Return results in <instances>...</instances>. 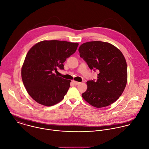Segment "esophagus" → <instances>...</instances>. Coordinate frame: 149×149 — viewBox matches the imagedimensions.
<instances>
[{"label":"esophagus","instance_id":"esophagus-1","mask_svg":"<svg viewBox=\"0 0 149 149\" xmlns=\"http://www.w3.org/2000/svg\"><path fill=\"white\" fill-rule=\"evenodd\" d=\"M72 82L75 84V85H79V84H80V82H77V81H72Z\"/></svg>","mask_w":149,"mask_h":149}]
</instances>
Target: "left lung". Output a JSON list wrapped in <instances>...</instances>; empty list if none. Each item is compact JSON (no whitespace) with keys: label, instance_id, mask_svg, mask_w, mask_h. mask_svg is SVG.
I'll list each match as a JSON object with an SVG mask.
<instances>
[{"label":"left lung","instance_id":"left-lung-1","mask_svg":"<svg viewBox=\"0 0 149 149\" xmlns=\"http://www.w3.org/2000/svg\"><path fill=\"white\" fill-rule=\"evenodd\" d=\"M81 58L90 70H97V81L87 82L83 98L96 108L107 107L123 93L127 82V66L121 52L112 44L100 41L82 44L79 48Z\"/></svg>","mask_w":149,"mask_h":149}]
</instances>
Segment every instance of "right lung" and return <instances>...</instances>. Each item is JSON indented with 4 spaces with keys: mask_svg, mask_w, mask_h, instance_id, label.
Returning a JSON list of instances; mask_svg holds the SVG:
<instances>
[{
    "mask_svg": "<svg viewBox=\"0 0 149 149\" xmlns=\"http://www.w3.org/2000/svg\"><path fill=\"white\" fill-rule=\"evenodd\" d=\"M79 44L59 40H44L28 51L21 70L24 85L30 97L45 106H52L64 97L70 80L58 77L54 71L64 69L63 63L74 54Z\"/></svg>",
    "mask_w": 149,
    "mask_h": 149,
    "instance_id": "add662e5",
    "label": "right lung"
}]
</instances>
